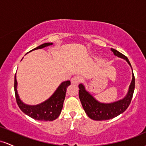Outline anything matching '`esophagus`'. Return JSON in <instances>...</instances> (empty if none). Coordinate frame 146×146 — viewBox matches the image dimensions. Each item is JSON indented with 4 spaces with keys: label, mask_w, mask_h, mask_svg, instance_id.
<instances>
[{
    "label": "esophagus",
    "mask_w": 146,
    "mask_h": 146,
    "mask_svg": "<svg viewBox=\"0 0 146 146\" xmlns=\"http://www.w3.org/2000/svg\"><path fill=\"white\" fill-rule=\"evenodd\" d=\"M80 81H81V78H80L78 76H74V77L71 78V83L74 85H78Z\"/></svg>",
    "instance_id": "1"
}]
</instances>
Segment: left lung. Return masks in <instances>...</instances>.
Returning <instances> with one entry per match:
<instances>
[{
    "mask_svg": "<svg viewBox=\"0 0 146 146\" xmlns=\"http://www.w3.org/2000/svg\"><path fill=\"white\" fill-rule=\"evenodd\" d=\"M111 50L115 56H117L118 57L121 58L123 59H125L132 68L128 58L125 55L114 49L111 48ZM135 86V78L133 72H132V78L129 86L128 92L125 97L119 101L110 103V104L100 103L93 97L92 95L90 94L89 92L86 90L85 86L82 83L78 86V88H79L78 94H79V99L82 106L87 115L90 119L95 121L108 120V119L117 117L118 115L125 112L126 109L128 108L129 105L130 104L131 100L132 99V96H133Z\"/></svg>",
    "mask_w": 146,
    "mask_h": 146,
    "instance_id": "left-lung-1",
    "label": "left lung"
}]
</instances>
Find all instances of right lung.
<instances>
[{
    "label": "right lung",
    "instance_id": "1",
    "mask_svg": "<svg viewBox=\"0 0 146 146\" xmlns=\"http://www.w3.org/2000/svg\"><path fill=\"white\" fill-rule=\"evenodd\" d=\"M52 42H45L39 45L32 50L42 49L44 47L52 45ZM31 50L30 52H32ZM70 85V81L63 82L60 84L54 94L49 99L45 100L43 102L37 105L26 104L21 101L19 98L17 92V81L16 76H14V92L16 102L19 108L25 114L35 120L44 121H52L58 117L61 112L63 106V102L66 95L67 88Z\"/></svg>",
    "mask_w": 146,
    "mask_h": 146
}]
</instances>
